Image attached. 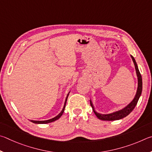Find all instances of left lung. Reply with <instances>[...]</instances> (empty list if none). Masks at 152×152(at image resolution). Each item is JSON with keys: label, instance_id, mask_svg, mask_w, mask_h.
Returning a JSON list of instances; mask_svg holds the SVG:
<instances>
[{"label": "left lung", "instance_id": "obj_1", "mask_svg": "<svg viewBox=\"0 0 152 152\" xmlns=\"http://www.w3.org/2000/svg\"><path fill=\"white\" fill-rule=\"evenodd\" d=\"M131 57L132 58L133 62L134 63L135 71H136V75L137 77V91H136V94H135V97L128 105H127L126 107L122 108L121 110L113 111L112 113H107V114L100 113L95 111L94 104H93L91 100L90 99V104H91V106L92 107L93 111H94V112L95 113V115L97 117V118L101 119V120H103V121L119 120V119H121L122 118H125V117H126L127 115H128L129 114L131 113L133 110H134V109L137 105V103L140 99L141 94H142V75H141V74L140 73L139 69H138V66L136 63V61H135V58L132 55H131Z\"/></svg>", "mask_w": 152, "mask_h": 152}]
</instances>
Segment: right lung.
<instances>
[{"label": "right lung", "instance_id": "1", "mask_svg": "<svg viewBox=\"0 0 152 152\" xmlns=\"http://www.w3.org/2000/svg\"><path fill=\"white\" fill-rule=\"evenodd\" d=\"M69 93H70V91H69L68 93V94L66 95V99H65V103H64V106H63V107L62 109V110H61V112L58 113L57 116H55L53 118H51V119H47V120L37 121V120H31V119H29V120H30L31 122H33V123H34V124H49V123H51V122H53V121H55L56 120H57L58 119H59L61 118V116L63 115V113L64 112V110H65V105H66V100H67V98H68V96H69Z\"/></svg>", "mask_w": 152, "mask_h": 152}]
</instances>
